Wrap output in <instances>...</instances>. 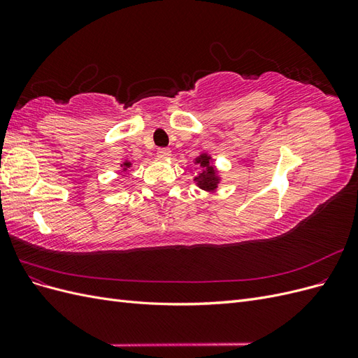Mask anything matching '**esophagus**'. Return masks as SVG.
I'll use <instances>...</instances> for the list:
<instances>
[{
  "instance_id": "34e87169",
  "label": "esophagus",
  "mask_w": 358,
  "mask_h": 358,
  "mask_svg": "<svg viewBox=\"0 0 358 358\" xmlns=\"http://www.w3.org/2000/svg\"><path fill=\"white\" fill-rule=\"evenodd\" d=\"M157 155H158V158H161V159H166V158H170V157H171V150L167 149V148H161V149L157 150Z\"/></svg>"
}]
</instances>
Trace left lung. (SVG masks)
Returning a JSON list of instances; mask_svg holds the SVG:
<instances>
[{"label": "left lung", "mask_w": 358, "mask_h": 358, "mask_svg": "<svg viewBox=\"0 0 358 358\" xmlns=\"http://www.w3.org/2000/svg\"><path fill=\"white\" fill-rule=\"evenodd\" d=\"M196 164H200L204 170L196 178L199 182V187L206 191H213L218 185V176H215V170L210 166V158L203 154L196 159Z\"/></svg>", "instance_id": "left-lung-1"}]
</instances>
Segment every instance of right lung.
<instances>
[{
    "instance_id": "right-lung-1",
    "label": "right lung",
    "mask_w": 358,
    "mask_h": 358,
    "mask_svg": "<svg viewBox=\"0 0 358 358\" xmlns=\"http://www.w3.org/2000/svg\"><path fill=\"white\" fill-rule=\"evenodd\" d=\"M122 167H124V170H127L128 167H131V162H124Z\"/></svg>"
}]
</instances>
